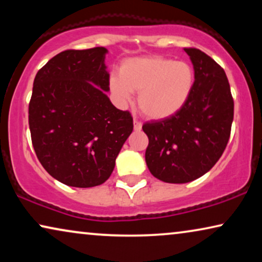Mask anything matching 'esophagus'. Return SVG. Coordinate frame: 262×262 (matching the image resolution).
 <instances>
[{
    "label": "esophagus",
    "instance_id": "34e87169",
    "mask_svg": "<svg viewBox=\"0 0 262 262\" xmlns=\"http://www.w3.org/2000/svg\"><path fill=\"white\" fill-rule=\"evenodd\" d=\"M134 128L135 131H141L142 130V123L138 120H134Z\"/></svg>",
    "mask_w": 262,
    "mask_h": 262
}]
</instances>
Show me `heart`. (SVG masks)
I'll return each instance as SVG.
<instances>
[{
	"label": "heart",
	"instance_id": "1",
	"mask_svg": "<svg viewBox=\"0 0 262 262\" xmlns=\"http://www.w3.org/2000/svg\"><path fill=\"white\" fill-rule=\"evenodd\" d=\"M194 85V71L186 62H174L161 56L127 59L120 76L110 78V88L120 105L138 94V107L146 118L162 120L184 108Z\"/></svg>",
	"mask_w": 262,
	"mask_h": 262
}]
</instances>
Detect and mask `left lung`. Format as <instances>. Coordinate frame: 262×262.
<instances>
[{"mask_svg":"<svg viewBox=\"0 0 262 262\" xmlns=\"http://www.w3.org/2000/svg\"><path fill=\"white\" fill-rule=\"evenodd\" d=\"M194 69V85L184 108L143 125L149 138L145 162L154 177L186 184L203 177L223 154L234 119V100L224 70L198 49H184Z\"/></svg>","mask_w":262,"mask_h":262,"instance_id":"1","label":"left lung"}]
</instances>
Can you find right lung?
Returning a JSON list of instances; mask_svg holds the SVG:
<instances>
[{"label": "right lung", "instance_id": "add662e5", "mask_svg": "<svg viewBox=\"0 0 262 262\" xmlns=\"http://www.w3.org/2000/svg\"><path fill=\"white\" fill-rule=\"evenodd\" d=\"M105 48L67 50L35 75L28 106L32 144L45 170L71 187H94L111 177L134 130L130 112L106 93Z\"/></svg>", "mask_w": 262, "mask_h": 262}]
</instances>
